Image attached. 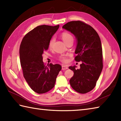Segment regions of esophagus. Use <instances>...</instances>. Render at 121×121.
<instances>
[{"label":"esophagus","mask_w":121,"mask_h":121,"mask_svg":"<svg viewBox=\"0 0 121 121\" xmlns=\"http://www.w3.org/2000/svg\"><path fill=\"white\" fill-rule=\"evenodd\" d=\"M61 69L63 70H65V69H68V66L66 65H63L61 66Z\"/></svg>","instance_id":"34e87169"}]
</instances>
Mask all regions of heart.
<instances>
[{
    "label": "heart",
    "mask_w": 121,
    "mask_h": 121,
    "mask_svg": "<svg viewBox=\"0 0 121 121\" xmlns=\"http://www.w3.org/2000/svg\"><path fill=\"white\" fill-rule=\"evenodd\" d=\"M61 38H62L63 40L66 43V44L70 40H73V37L72 35L70 34L67 32L63 33L61 34ZM54 41L55 40L54 38H52V39L50 40L49 42V44H48V46L49 48H51L52 46H53V45L54 43ZM60 60L63 61V62H66V61H67V57L64 55L60 56Z\"/></svg>",
    "instance_id": "obj_1"
}]
</instances>
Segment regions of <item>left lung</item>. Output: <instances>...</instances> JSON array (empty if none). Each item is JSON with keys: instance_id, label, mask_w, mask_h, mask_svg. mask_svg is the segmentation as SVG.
<instances>
[{"instance_id": "8db88e82", "label": "left lung", "mask_w": 121, "mask_h": 121, "mask_svg": "<svg viewBox=\"0 0 121 121\" xmlns=\"http://www.w3.org/2000/svg\"><path fill=\"white\" fill-rule=\"evenodd\" d=\"M63 28L75 36L77 43L75 60L82 62L79 69H76V66L69 67L74 72L70 85L77 92L85 94L95 87L103 69L101 39L92 27L81 21L68 22Z\"/></svg>"}]
</instances>
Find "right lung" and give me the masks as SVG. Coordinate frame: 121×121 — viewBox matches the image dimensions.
Masks as SVG:
<instances>
[{"label":"right lung","mask_w":121,"mask_h":121,"mask_svg":"<svg viewBox=\"0 0 121 121\" xmlns=\"http://www.w3.org/2000/svg\"><path fill=\"white\" fill-rule=\"evenodd\" d=\"M60 25H40L24 36L19 48V58L25 79L32 90L38 94L48 92L55 84L61 69L59 64L45 66L42 55L48 49L50 40Z\"/></svg>","instance_id":"add662e5"}]
</instances>
